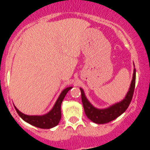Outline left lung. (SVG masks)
Listing matches in <instances>:
<instances>
[{
  "instance_id": "8db88e82",
  "label": "left lung",
  "mask_w": 150,
  "mask_h": 150,
  "mask_svg": "<svg viewBox=\"0 0 150 150\" xmlns=\"http://www.w3.org/2000/svg\"><path fill=\"white\" fill-rule=\"evenodd\" d=\"M136 83V69H134L133 78L131 81L129 90L122 101L120 102L112 104L110 107L104 109H99L95 107L90 103L86 98L85 93L81 88H80L81 91V99L83 104L85 113L89 120L97 124H104L114 120L127 110L132 99L134 94V88Z\"/></svg>"
}]
</instances>
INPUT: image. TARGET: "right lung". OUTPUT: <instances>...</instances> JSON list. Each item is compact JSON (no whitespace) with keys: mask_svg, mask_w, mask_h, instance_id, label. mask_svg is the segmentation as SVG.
<instances>
[{"mask_svg":"<svg viewBox=\"0 0 150 150\" xmlns=\"http://www.w3.org/2000/svg\"><path fill=\"white\" fill-rule=\"evenodd\" d=\"M72 87H68L64 88L60 93L59 96L57 99V102L54 104L53 108L46 114L43 115H28L24 113L21 112L17 108L14 106L16 111L17 112L18 115L22 117V120L25 122H28L29 124L34 126L38 127L43 129H48L55 127L58 125L61 120L62 113H61V104L64 99V96L67 93V92L72 88Z\"/></svg>","mask_w":150,"mask_h":150,"instance_id":"right-lung-1","label":"right lung"}]
</instances>
